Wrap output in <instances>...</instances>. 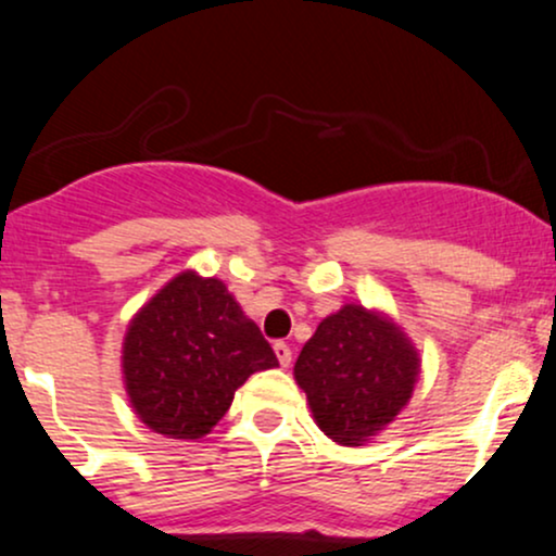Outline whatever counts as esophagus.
<instances>
[{
  "instance_id": "1",
  "label": "esophagus",
  "mask_w": 556,
  "mask_h": 556,
  "mask_svg": "<svg viewBox=\"0 0 556 556\" xmlns=\"http://www.w3.org/2000/svg\"><path fill=\"white\" fill-rule=\"evenodd\" d=\"M274 353H277L279 366H282V368H287V366H290V363H292V350H290V344L277 342V344H274Z\"/></svg>"
}]
</instances>
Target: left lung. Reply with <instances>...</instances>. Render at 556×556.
<instances>
[{
    "label": "left lung",
    "mask_w": 556,
    "mask_h": 556,
    "mask_svg": "<svg viewBox=\"0 0 556 556\" xmlns=\"http://www.w3.org/2000/svg\"><path fill=\"white\" fill-rule=\"evenodd\" d=\"M420 361L392 318L342 305L300 350L295 381L318 429L337 444L361 446L384 431L410 400Z\"/></svg>",
    "instance_id": "8db88e82"
}]
</instances>
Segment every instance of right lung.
<instances>
[{
	"instance_id": "add662e5",
	"label": "right lung",
	"mask_w": 556,
	"mask_h": 556,
	"mask_svg": "<svg viewBox=\"0 0 556 556\" xmlns=\"http://www.w3.org/2000/svg\"><path fill=\"white\" fill-rule=\"evenodd\" d=\"M279 366L225 282L177 274L132 316L123 374L132 410L169 439H201L248 376Z\"/></svg>"
}]
</instances>
